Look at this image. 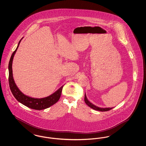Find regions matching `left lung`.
<instances>
[{
    "label": "left lung",
    "instance_id": "left-lung-1",
    "mask_svg": "<svg viewBox=\"0 0 146 146\" xmlns=\"http://www.w3.org/2000/svg\"><path fill=\"white\" fill-rule=\"evenodd\" d=\"M84 101H85V104H87L89 107H90L91 108H92L93 110H96V111H110L111 110L113 107L112 108H100V107H98L94 105V104H92V103H91L88 100L86 96V94H85V97H84Z\"/></svg>",
    "mask_w": 146,
    "mask_h": 146
}]
</instances>
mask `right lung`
I'll return each instance as SVG.
<instances>
[{"label": "right lung", "mask_w": 146, "mask_h": 146, "mask_svg": "<svg viewBox=\"0 0 146 146\" xmlns=\"http://www.w3.org/2000/svg\"><path fill=\"white\" fill-rule=\"evenodd\" d=\"M22 38L19 42L17 48L13 53L9 63V83L10 90L15 98L19 102L28 107V108L35 110H42L48 108L50 106L56 104L59 100L61 97L63 85L51 95L42 98H35L26 96L19 90L14 81L13 75L12 64L14 55L19 48V46Z\"/></svg>", "instance_id": "1"}]
</instances>
